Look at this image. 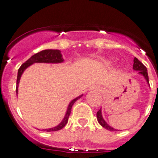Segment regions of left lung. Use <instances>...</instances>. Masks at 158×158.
Here are the masks:
<instances>
[{"mask_svg":"<svg viewBox=\"0 0 158 158\" xmlns=\"http://www.w3.org/2000/svg\"><path fill=\"white\" fill-rule=\"evenodd\" d=\"M133 69H134V71H138V74H141L142 75H143L144 78L146 79V82H147L148 83H149V76H148V72H147V68H145V66H144V64H142L141 61H139V60H138L136 57L134 59V65H133ZM96 115H97V119H98V123H99V124L101 125L102 127H104V128L106 129V130H110V131H115V130L117 131L118 130H116V129L113 128V127H110L109 125L106 123L105 120H104L103 118H102V110H101V109H100L97 112V114Z\"/></svg>","mask_w":158,"mask_h":158,"instance_id":"1","label":"left lung"}]
</instances>
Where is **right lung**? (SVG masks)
<instances>
[{
	"label": "right lung",
	"instance_id": "right-lung-1",
	"mask_svg": "<svg viewBox=\"0 0 158 158\" xmlns=\"http://www.w3.org/2000/svg\"><path fill=\"white\" fill-rule=\"evenodd\" d=\"M64 62V59L62 57V54H61V52L60 50H53V49H47V50L41 51L40 52L36 53V54L33 55L31 56V58L28 59L25 63L22 64L20 66V68L18 70V73H17V79H16V94L18 92V85L19 82H20V77H21L22 74L24 71V70L27 68H28L30 65H31L34 63H48V64H58V63H62ZM83 96V94H81L80 96L75 98V99H73L69 103L68 106V110H67V112H66V114L64 116V119L58 126L53 127V128L50 129H45L43 130L44 131H47V132H52V131H57V130H61L62 128H64L65 127V125L68 123V118H69L70 114H71V107L72 106L74 105L76 101H77L79 98H80L81 97Z\"/></svg>",
	"mask_w": 158,
	"mask_h": 158
}]
</instances>
